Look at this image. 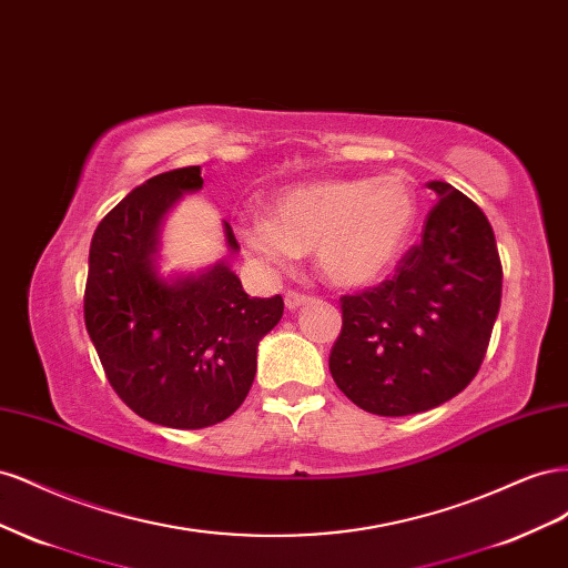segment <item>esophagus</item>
<instances>
[{
    "label": "esophagus",
    "mask_w": 568,
    "mask_h": 568,
    "mask_svg": "<svg viewBox=\"0 0 568 568\" xmlns=\"http://www.w3.org/2000/svg\"><path fill=\"white\" fill-rule=\"evenodd\" d=\"M311 301L313 298L307 296V294H301V291H286V296H284V303H286L288 311H296V307L311 303Z\"/></svg>",
    "instance_id": "esophagus-1"
}]
</instances>
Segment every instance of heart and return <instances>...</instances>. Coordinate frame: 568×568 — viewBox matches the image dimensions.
<instances>
[{
	"mask_svg": "<svg viewBox=\"0 0 568 568\" xmlns=\"http://www.w3.org/2000/svg\"><path fill=\"white\" fill-rule=\"evenodd\" d=\"M274 217L251 215L246 246L272 265L315 251L326 280L367 284L398 261L417 220V199L400 175L322 180L288 186L272 201Z\"/></svg>",
	"mask_w": 568,
	"mask_h": 568,
	"instance_id": "1",
	"label": "heart"
}]
</instances>
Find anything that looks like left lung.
Masks as SVG:
<instances>
[{
  "instance_id": "obj_1",
  "label": "left lung",
  "mask_w": 568,
  "mask_h": 568,
  "mask_svg": "<svg viewBox=\"0 0 568 568\" xmlns=\"http://www.w3.org/2000/svg\"><path fill=\"white\" fill-rule=\"evenodd\" d=\"M422 239L382 284L341 296L329 369L357 407L405 417L455 398L484 363L503 298V263L488 217L448 182Z\"/></svg>"
}]
</instances>
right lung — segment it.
Instances as JSON below:
<instances>
[{"label":"right lung","mask_w":568,"mask_h":568,"mask_svg":"<svg viewBox=\"0 0 568 568\" xmlns=\"http://www.w3.org/2000/svg\"><path fill=\"white\" fill-rule=\"evenodd\" d=\"M203 186L201 168L146 180L99 222L84 284V324L106 379L132 412L170 428L213 426L246 400L255 351L284 301L251 298L220 263L173 284L153 270L156 234L180 194ZM227 244L239 248L230 222Z\"/></svg>","instance_id":"1"}]
</instances>
